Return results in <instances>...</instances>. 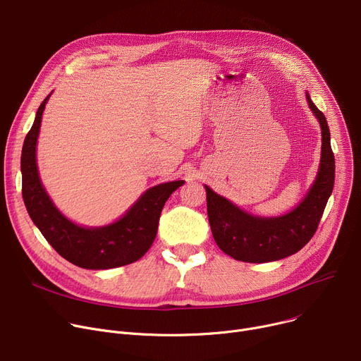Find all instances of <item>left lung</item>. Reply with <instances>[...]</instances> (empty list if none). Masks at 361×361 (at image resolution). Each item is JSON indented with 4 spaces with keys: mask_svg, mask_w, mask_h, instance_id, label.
Masks as SVG:
<instances>
[{
    "mask_svg": "<svg viewBox=\"0 0 361 361\" xmlns=\"http://www.w3.org/2000/svg\"><path fill=\"white\" fill-rule=\"evenodd\" d=\"M309 109L321 126V161L315 177L300 203L281 216H255L204 185L207 216L218 247L232 258L244 262H269L300 251L318 229L335 180V159L326 118L310 100Z\"/></svg>",
    "mask_w": 361,
    "mask_h": 361,
    "instance_id": "1",
    "label": "left lung"
}]
</instances>
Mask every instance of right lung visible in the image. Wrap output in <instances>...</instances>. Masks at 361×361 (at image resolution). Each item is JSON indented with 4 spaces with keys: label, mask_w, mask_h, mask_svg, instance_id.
Returning a JSON list of instances; mask_svg holds the SVG:
<instances>
[{
    "label": "right lung",
    "mask_w": 361,
    "mask_h": 361,
    "mask_svg": "<svg viewBox=\"0 0 361 361\" xmlns=\"http://www.w3.org/2000/svg\"><path fill=\"white\" fill-rule=\"evenodd\" d=\"M51 94L39 106L21 151L23 200L29 216L54 250L81 269L109 270L137 261L154 243L165 202L184 181L162 183L148 188L113 224L81 226L72 222L47 195L37 170V137L42 114Z\"/></svg>",
    "instance_id": "add662e5"
}]
</instances>
